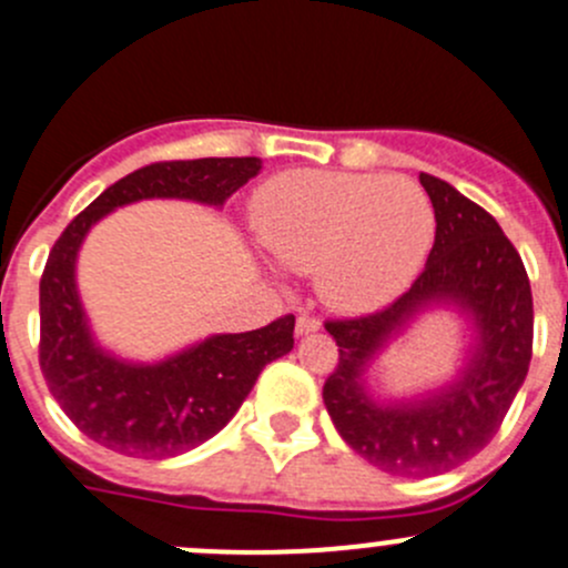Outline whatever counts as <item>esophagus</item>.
<instances>
[{"instance_id":"esophagus-1","label":"esophagus","mask_w":568,"mask_h":568,"mask_svg":"<svg viewBox=\"0 0 568 568\" xmlns=\"http://www.w3.org/2000/svg\"><path fill=\"white\" fill-rule=\"evenodd\" d=\"M318 329H321V318L318 316L302 313V316L296 318V335H311V332H318Z\"/></svg>"}]
</instances>
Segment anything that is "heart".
<instances>
[{"label": "heart", "mask_w": 568, "mask_h": 568, "mask_svg": "<svg viewBox=\"0 0 568 568\" xmlns=\"http://www.w3.org/2000/svg\"><path fill=\"white\" fill-rule=\"evenodd\" d=\"M252 225L280 266L316 274L337 311H374L415 280L434 242V209L412 178L291 170L252 197Z\"/></svg>", "instance_id": "obj_1"}]
</instances>
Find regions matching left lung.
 <instances>
[{
    "label": "left lung",
    "mask_w": 568,
    "mask_h": 568,
    "mask_svg": "<svg viewBox=\"0 0 568 568\" xmlns=\"http://www.w3.org/2000/svg\"><path fill=\"white\" fill-rule=\"evenodd\" d=\"M420 183L437 216L426 268L382 311L324 321L337 343V365L324 382L337 434L374 467L404 478L448 473L480 454L500 432L532 357V294L517 247L450 183L426 173ZM432 301H456L476 321L479 346L463 379L415 405H374L358 385L364 365Z\"/></svg>",
    "instance_id": "left-lung-1"
}]
</instances>
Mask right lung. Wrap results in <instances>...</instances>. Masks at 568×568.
I'll return each instance as SVG.
<instances>
[{
    "mask_svg": "<svg viewBox=\"0 0 568 568\" xmlns=\"http://www.w3.org/2000/svg\"><path fill=\"white\" fill-rule=\"evenodd\" d=\"M261 159H178L134 170L73 216L40 277L43 379L73 426L93 443L136 459H168L214 437L239 412L263 365L294 348V316L239 335H214L159 365L120 363L93 343L77 294V252L118 205L181 197L222 205L257 175Z\"/></svg>",
    "mask_w": 568,
    "mask_h": 568,
    "instance_id": "add662e5",
    "label": "right lung"
}]
</instances>
